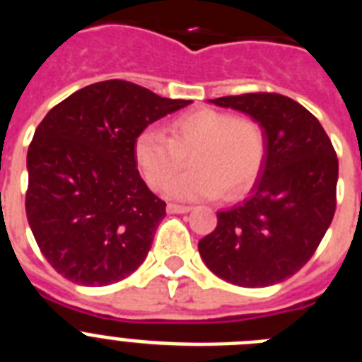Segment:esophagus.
Listing matches in <instances>:
<instances>
[{"label":"esophagus","instance_id":"34e87169","mask_svg":"<svg viewBox=\"0 0 362 362\" xmlns=\"http://www.w3.org/2000/svg\"><path fill=\"white\" fill-rule=\"evenodd\" d=\"M166 210H168L170 214H187V212H190L192 206H187V204L170 203L168 206H166Z\"/></svg>","mask_w":362,"mask_h":362}]
</instances>
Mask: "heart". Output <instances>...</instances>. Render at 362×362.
Returning a JSON list of instances; mask_svg holds the SVG:
<instances>
[{
	"label": "heart",
	"instance_id": "b5f03b06",
	"mask_svg": "<svg viewBox=\"0 0 362 362\" xmlns=\"http://www.w3.org/2000/svg\"><path fill=\"white\" fill-rule=\"evenodd\" d=\"M146 127L134 139V159L153 190H163L182 170L192 168L170 185L177 199H225L245 194L257 181L267 159V132L255 117L232 116L216 108H197L174 117L168 127Z\"/></svg>",
	"mask_w": 362,
	"mask_h": 362
}]
</instances>
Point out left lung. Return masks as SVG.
Segmentation results:
<instances>
[{
    "label": "left lung",
    "mask_w": 362,
    "mask_h": 362,
    "mask_svg": "<svg viewBox=\"0 0 362 362\" xmlns=\"http://www.w3.org/2000/svg\"><path fill=\"white\" fill-rule=\"evenodd\" d=\"M210 103L263 124L267 159L250 196L217 212L199 254L217 277L238 286L281 283L308 263L334 219L337 153L317 117L286 95L252 92Z\"/></svg>",
    "instance_id": "1"
}]
</instances>
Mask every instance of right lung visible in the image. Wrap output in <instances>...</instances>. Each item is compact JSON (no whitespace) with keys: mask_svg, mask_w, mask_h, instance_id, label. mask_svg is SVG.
I'll list each match as a JSON object with an SVG mask.
<instances>
[{"mask_svg":"<svg viewBox=\"0 0 362 362\" xmlns=\"http://www.w3.org/2000/svg\"><path fill=\"white\" fill-rule=\"evenodd\" d=\"M190 103L108 79L74 92L37 124L27 153L25 210L57 274L105 286L145 261L166 203L139 175L134 139Z\"/></svg>","mask_w":362,"mask_h":362,"instance_id":"1","label":"right lung"}]
</instances>
